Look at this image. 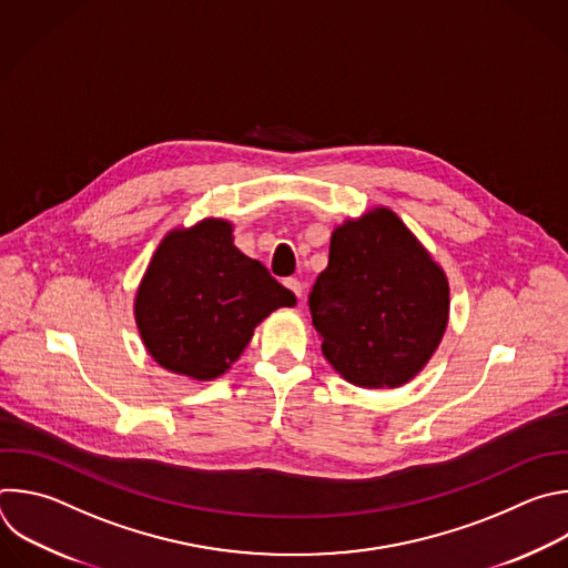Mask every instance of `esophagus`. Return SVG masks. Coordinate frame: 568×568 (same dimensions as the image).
I'll return each mask as SVG.
<instances>
[{"instance_id": "34e87169", "label": "esophagus", "mask_w": 568, "mask_h": 568, "mask_svg": "<svg viewBox=\"0 0 568 568\" xmlns=\"http://www.w3.org/2000/svg\"><path fill=\"white\" fill-rule=\"evenodd\" d=\"M285 287H290L298 298H301V292H303V285L298 278H285Z\"/></svg>"}]
</instances>
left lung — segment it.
I'll return each mask as SVG.
<instances>
[{
  "mask_svg": "<svg viewBox=\"0 0 568 568\" xmlns=\"http://www.w3.org/2000/svg\"><path fill=\"white\" fill-rule=\"evenodd\" d=\"M307 303L323 356L345 382L397 388L437 349L450 294L415 234L379 207L334 230Z\"/></svg>",
  "mask_w": 568,
  "mask_h": 568,
  "instance_id": "left-lung-1",
  "label": "left lung"
}]
</instances>
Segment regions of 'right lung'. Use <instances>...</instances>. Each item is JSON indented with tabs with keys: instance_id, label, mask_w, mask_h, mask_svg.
<instances>
[{
	"instance_id": "1",
	"label": "right lung",
	"mask_w": 568,
	"mask_h": 568,
	"mask_svg": "<svg viewBox=\"0 0 568 568\" xmlns=\"http://www.w3.org/2000/svg\"><path fill=\"white\" fill-rule=\"evenodd\" d=\"M294 303L263 263L234 247L232 225L210 219L160 243L138 287L135 323L162 367L210 382L270 312Z\"/></svg>"
}]
</instances>
